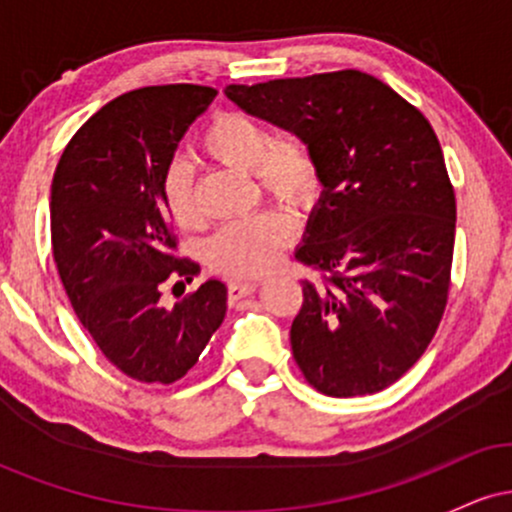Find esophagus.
I'll return each instance as SVG.
<instances>
[{
  "label": "esophagus",
  "mask_w": 512,
  "mask_h": 512,
  "mask_svg": "<svg viewBox=\"0 0 512 512\" xmlns=\"http://www.w3.org/2000/svg\"><path fill=\"white\" fill-rule=\"evenodd\" d=\"M260 281L257 279H233L228 281V301H238V298L250 296L257 291Z\"/></svg>",
  "instance_id": "1"
}]
</instances>
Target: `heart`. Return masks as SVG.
Masks as SVG:
<instances>
[{
    "instance_id": "heart-1",
    "label": "heart",
    "mask_w": 512,
    "mask_h": 512,
    "mask_svg": "<svg viewBox=\"0 0 512 512\" xmlns=\"http://www.w3.org/2000/svg\"><path fill=\"white\" fill-rule=\"evenodd\" d=\"M204 151L226 166L255 173L269 197L286 207H305L317 195V166L310 149L298 139H276L255 117L236 113L216 115L202 137ZM161 195L180 228L202 226V211L195 199V178L182 158L163 170ZM293 223L284 211L267 209L248 219L231 221L207 243L209 267L231 276H257L269 272L289 243Z\"/></svg>"
}]
</instances>
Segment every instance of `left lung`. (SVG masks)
<instances>
[{"instance_id": "obj_1", "label": "left lung", "mask_w": 512, "mask_h": 512, "mask_svg": "<svg viewBox=\"0 0 512 512\" xmlns=\"http://www.w3.org/2000/svg\"><path fill=\"white\" fill-rule=\"evenodd\" d=\"M223 93L289 129L315 158L322 192L296 260L325 281H303L291 325L298 368L322 395L385 390L419 361L448 303L455 192L436 132L356 69Z\"/></svg>"}]
</instances>
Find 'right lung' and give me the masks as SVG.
Listing matches in <instances>:
<instances>
[{
	"mask_svg": "<svg viewBox=\"0 0 512 512\" xmlns=\"http://www.w3.org/2000/svg\"><path fill=\"white\" fill-rule=\"evenodd\" d=\"M216 91L170 84L103 105L67 144L50 190L52 255L76 317L113 366L142 383H175L226 315V284L207 279L173 308L166 281L199 264L175 257L163 170Z\"/></svg>",
	"mask_w": 512,
	"mask_h": 512,
	"instance_id": "add662e5",
	"label": "right lung"
}]
</instances>
